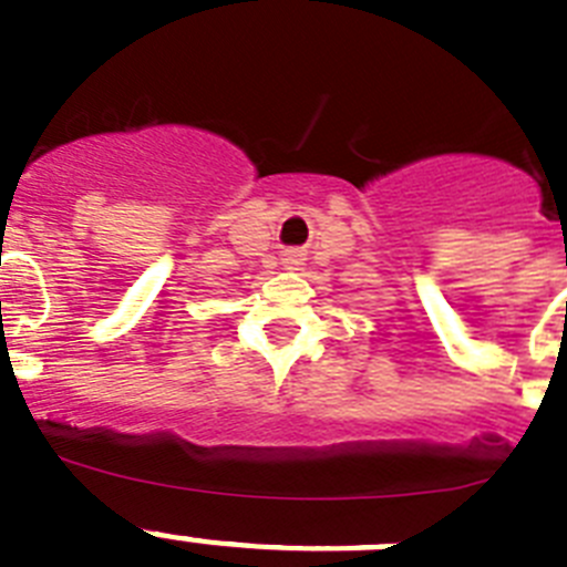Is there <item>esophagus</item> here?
Wrapping results in <instances>:
<instances>
[{
    "label": "esophagus",
    "mask_w": 567,
    "mask_h": 567,
    "mask_svg": "<svg viewBox=\"0 0 567 567\" xmlns=\"http://www.w3.org/2000/svg\"><path fill=\"white\" fill-rule=\"evenodd\" d=\"M300 264H303V252H287L284 256V267L287 269H300Z\"/></svg>",
    "instance_id": "34e87169"
}]
</instances>
